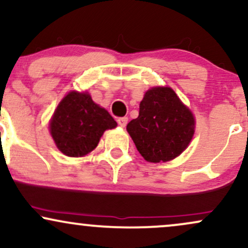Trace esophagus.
Returning a JSON list of instances; mask_svg holds the SVG:
<instances>
[{
  "mask_svg": "<svg viewBox=\"0 0 248 248\" xmlns=\"http://www.w3.org/2000/svg\"><path fill=\"white\" fill-rule=\"evenodd\" d=\"M118 124H119V126L126 127V124H128V118H127V116H122V118H119L118 119Z\"/></svg>",
  "mask_w": 248,
  "mask_h": 248,
  "instance_id": "1",
  "label": "esophagus"
}]
</instances>
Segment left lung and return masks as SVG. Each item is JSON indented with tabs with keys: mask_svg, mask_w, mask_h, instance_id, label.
Listing matches in <instances>:
<instances>
[{
	"mask_svg": "<svg viewBox=\"0 0 248 248\" xmlns=\"http://www.w3.org/2000/svg\"><path fill=\"white\" fill-rule=\"evenodd\" d=\"M195 118L170 87L148 90L139 116L127 124L139 153L153 163L171 161L186 150L195 133Z\"/></svg>",
	"mask_w": 248,
	"mask_h": 248,
	"instance_id": "left-lung-1",
	"label": "left lung"
}]
</instances>
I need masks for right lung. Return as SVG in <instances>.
<instances>
[{
  "instance_id": "obj_1",
  "label": "right lung",
  "mask_w": 248,
  "mask_h": 248,
  "mask_svg": "<svg viewBox=\"0 0 248 248\" xmlns=\"http://www.w3.org/2000/svg\"><path fill=\"white\" fill-rule=\"evenodd\" d=\"M105 108L87 92L72 91L59 102L50 121V133L57 148L70 157H81L98 146L105 130L116 127Z\"/></svg>"
}]
</instances>
